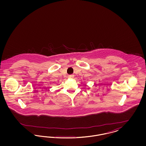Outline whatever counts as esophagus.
Returning <instances> with one entry per match:
<instances>
[{"instance_id":"esophagus-1","label":"esophagus","mask_w":146,"mask_h":146,"mask_svg":"<svg viewBox=\"0 0 146 146\" xmlns=\"http://www.w3.org/2000/svg\"><path fill=\"white\" fill-rule=\"evenodd\" d=\"M69 78H74V76L73 75H70V76H69Z\"/></svg>"}]
</instances>
